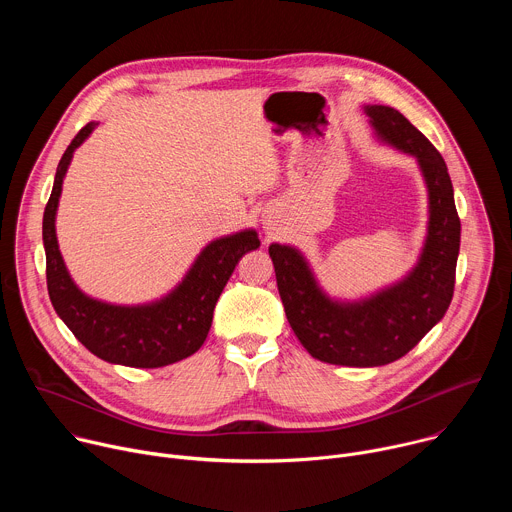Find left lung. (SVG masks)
I'll return each instance as SVG.
<instances>
[{"label":"left lung","mask_w":512,"mask_h":512,"mask_svg":"<svg viewBox=\"0 0 512 512\" xmlns=\"http://www.w3.org/2000/svg\"><path fill=\"white\" fill-rule=\"evenodd\" d=\"M375 137L415 158L427 190V233L417 263L371 296L340 300L320 285L306 255L269 245L287 322L318 360L340 367H383L405 356L444 318L454 296L460 218L448 166L397 109L364 105Z\"/></svg>","instance_id":"8db88e82"}]
</instances>
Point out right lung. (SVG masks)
<instances>
[{"mask_svg":"<svg viewBox=\"0 0 512 512\" xmlns=\"http://www.w3.org/2000/svg\"><path fill=\"white\" fill-rule=\"evenodd\" d=\"M99 123H87L70 141L58 162L50 200L44 210L42 241L50 302L77 336L101 360L133 369H158L194 354L206 340L214 306L241 257L255 251L257 231L245 229L210 241L194 259L182 281L166 296L145 304H111L97 300L70 277L56 239V210L62 182L77 148Z\"/></svg>","mask_w":512,"mask_h":512,"instance_id":"add662e5","label":"right lung"}]
</instances>
